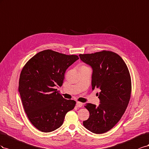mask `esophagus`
Masks as SVG:
<instances>
[{"instance_id": "1", "label": "esophagus", "mask_w": 149, "mask_h": 149, "mask_svg": "<svg viewBox=\"0 0 149 149\" xmlns=\"http://www.w3.org/2000/svg\"><path fill=\"white\" fill-rule=\"evenodd\" d=\"M76 105H77V107H81L83 105V103L80 102H77V103H76Z\"/></svg>"}]
</instances>
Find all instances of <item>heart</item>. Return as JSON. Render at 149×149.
Masks as SVG:
<instances>
[{
  "mask_svg": "<svg viewBox=\"0 0 149 149\" xmlns=\"http://www.w3.org/2000/svg\"><path fill=\"white\" fill-rule=\"evenodd\" d=\"M83 67H85V66H83Z\"/></svg>",
  "mask_w": 149,
  "mask_h": 149,
  "instance_id": "1",
  "label": "heart"
}]
</instances>
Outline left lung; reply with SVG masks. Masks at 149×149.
I'll list each match as a JSON object with an SVG mask.
<instances>
[{"mask_svg":"<svg viewBox=\"0 0 149 149\" xmlns=\"http://www.w3.org/2000/svg\"><path fill=\"white\" fill-rule=\"evenodd\" d=\"M79 57L92 69V90L98 88L100 91L98 106L86 104L90 116L83 124L93 133L103 134L116 125L129 104L131 93L129 71L123 59L110 51L80 54Z\"/></svg>","mask_w":149,"mask_h":149,"instance_id":"8db88e82","label":"left lung"}]
</instances>
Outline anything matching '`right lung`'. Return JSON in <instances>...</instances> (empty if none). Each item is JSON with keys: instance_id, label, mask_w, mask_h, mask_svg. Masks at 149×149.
Masks as SVG:
<instances>
[{"instance_id": "right-lung-1", "label": "right lung", "mask_w": 149, "mask_h": 149, "mask_svg": "<svg viewBox=\"0 0 149 149\" xmlns=\"http://www.w3.org/2000/svg\"><path fill=\"white\" fill-rule=\"evenodd\" d=\"M79 59L75 55L51 50L37 53L25 65L20 73L19 92L25 113L35 127L50 132L60 127L65 114L76 104L59 94L68 67Z\"/></svg>"}]
</instances>
